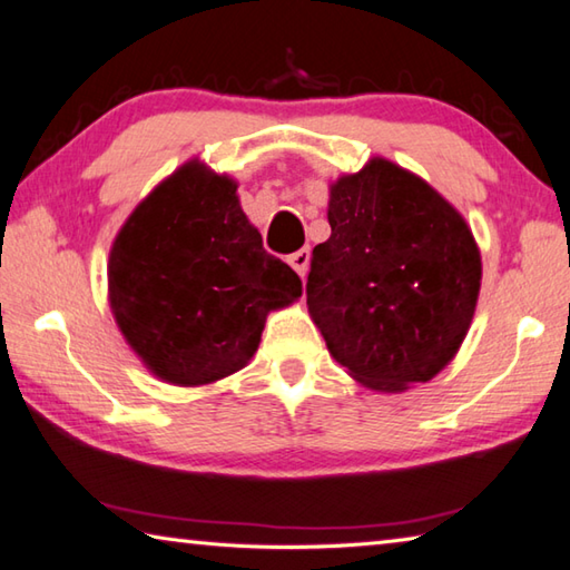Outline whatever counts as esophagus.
Listing matches in <instances>:
<instances>
[{"mask_svg": "<svg viewBox=\"0 0 570 570\" xmlns=\"http://www.w3.org/2000/svg\"><path fill=\"white\" fill-rule=\"evenodd\" d=\"M286 262H288V266H292L298 276L304 278L306 272H308V264H312V252H308V249H298V252H294L292 256H288Z\"/></svg>", "mask_w": 570, "mask_h": 570, "instance_id": "1", "label": "esophagus"}]
</instances>
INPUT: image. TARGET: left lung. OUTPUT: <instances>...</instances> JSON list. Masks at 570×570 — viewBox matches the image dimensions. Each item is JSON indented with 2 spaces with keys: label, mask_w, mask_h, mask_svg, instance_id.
Instances as JSON below:
<instances>
[{
  "label": "left lung",
  "mask_w": 570,
  "mask_h": 570,
  "mask_svg": "<svg viewBox=\"0 0 570 570\" xmlns=\"http://www.w3.org/2000/svg\"><path fill=\"white\" fill-rule=\"evenodd\" d=\"M328 224L306 304L331 356L366 389L426 384L456 356L479 302L469 224L433 186L381 157L331 184Z\"/></svg>",
  "instance_id": "left-lung-1"
}]
</instances>
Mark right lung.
<instances>
[{"mask_svg":"<svg viewBox=\"0 0 570 570\" xmlns=\"http://www.w3.org/2000/svg\"><path fill=\"white\" fill-rule=\"evenodd\" d=\"M302 278L264 249L236 181L186 161L114 239L109 304L154 376L204 386L244 368L272 308L294 304Z\"/></svg>","mask_w":570,"mask_h":570,"instance_id":"right-lung-1","label":"right lung"}]
</instances>
